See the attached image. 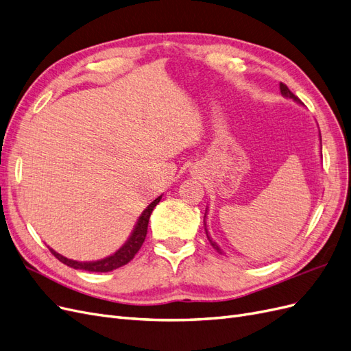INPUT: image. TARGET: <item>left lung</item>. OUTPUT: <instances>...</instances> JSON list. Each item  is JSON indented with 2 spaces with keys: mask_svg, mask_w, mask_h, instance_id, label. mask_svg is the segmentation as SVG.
<instances>
[{
  "mask_svg": "<svg viewBox=\"0 0 351 351\" xmlns=\"http://www.w3.org/2000/svg\"><path fill=\"white\" fill-rule=\"evenodd\" d=\"M280 90H281V95L282 96H286V97H290V99H293V100H295V101H298V104H302V101H300V99L298 97V96H295V95H293L291 92H290V88L285 84V83H280ZM321 135V134H319ZM207 237H208V241H210V243L213 245V247H216V250L221 254V251H220V247L216 245V243H214L211 239H210V236L207 234Z\"/></svg>",
  "mask_w": 351,
  "mask_h": 351,
  "instance_id": "obj_1",
  "label": "left lung"
}]
</instances>
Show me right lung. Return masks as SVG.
<instances>
[{
	"instance_id": "obj_1",
	"label": "right lung",
	"mask_w": 351,
	"mask_h": 351,
	"mask_svg": "<svg viewBox=\"0 0 351 351\" xmlns=\"http://www.w3.org/2000/svg\"><path fill=\"white\" fill-rule=\"evenodd\" d=\"M160 198H162V195L159 198H156L152 204L143 211L141 217L138 219V223H137V226H135V229L128 239V242L123 245L119 251H117L114 255L100 259V261H95V263H78V261H73V259L65 258L60 254H56L53 250H51V247H49V251L56 259H60L62 264L69 265L74 269L92 271V273H108V271L117 269L122 265H125L131 261V259L135 256V254H137L140 251V247L143 246L145 234H147V228H149L150 216H152L154 207L159 204Z\"/></svg>"
}]
</instances>
